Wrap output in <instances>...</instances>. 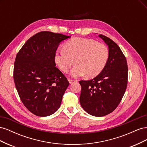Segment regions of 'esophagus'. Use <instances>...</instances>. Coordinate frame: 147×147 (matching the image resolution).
Returning <instances> with one entry per match:
<instances>
[{"label":"esophagus","mask_w":147,"mask_h":147,"mask_svg":"<svg viewBox=\"0 0 147 147\" xmlns=\"http://www.w3.org/2000/svg\"><path fill=\"white\" fill-rule=\"evenodd\" d=\"M68 80H69V82L70 84H72L73 83L77 82V80H71V79H68Z\"/></svg>","instance_id":"esophagus-1"}]
</instances>
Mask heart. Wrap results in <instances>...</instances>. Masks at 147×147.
Segmentation results:
<instances>
[{"label": "heart", "instance_id": "heart-1", "mask_svg": "<svg viewBox=\"0 0 147 147\" xmlns=\"http://www.w3.org/2000/svg\"><path fill=\"white\" fill-rule=\"evenodd\" d=\"M63 50L56 53L55 61L64 73L74 64L70 75L78 78L85 75L87 78H94L99 75L107 64L109 50L105 44L93 39L74 38L64 43Z\"/></svg>", "mask_w": 147, "mask_h": 147}]
</instances>
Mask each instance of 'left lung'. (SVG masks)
Returning a JSON list of instances; mask_svg holds the SVG:
<instances>
[{"mask_svg": "<svg viewBox=\"0 0 147 147\" xmlns=\"http://www.w3.org/2000/svg\"><path fill=\"white\" fill-rule=\"evenodd\" d=\"M109 50V58L103 71L90 80L80 81L82 91L81 106L94 117L112 113L121 102L127 84V65L126 57L112 40L100 34Z\"/></svg>", "mask_w": 147, "mask_h": 147, "instance_id": "left-lung-1", "label": "left lung"}]
</instances>
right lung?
Instances as JSON below:
<instances>
[{"label": "right lung", "instance_id": "1", "mask_svg": "<svg viewBox=\"0 0 147 147\" xmlns=\"http://www.w3.org/2000/svg\"><path fill=\"white\" fill-rule=\"evenodd\" d=\"M70 36L42 31L28 40L18 53L13 78L20 99L38 117L54 113L69 85L56 66L55 55L59 43Z\"/></svg>", "mask_w": 147, "mask_h": 147}]
</instances>
